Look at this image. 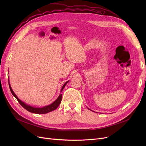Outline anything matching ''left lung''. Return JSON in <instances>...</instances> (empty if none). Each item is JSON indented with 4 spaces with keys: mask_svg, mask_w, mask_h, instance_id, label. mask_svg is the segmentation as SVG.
Instances as JSON below:
<instances>
[{
    "mask_svg": "<svg viewBox=\"0 0 146 146\" xmlns=\"http://www.w3.org/2000/svg\"><path fill=\"white\" fill-rule=\"evenodd\" d=\"M88 109H89V108H88Z\"/></svg>",
    "mask_w": 146,
    "mask_h": 146,
    "instance_id": "left-lung-1",
    "label": "left lung"
}]
</instances>
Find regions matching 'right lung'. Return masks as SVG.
Masks as SVG:
<instances>
[{
  "label": "right lung",
  "instance_id": "right-lung-1",
  "mask_svg": "<svg viewBox=\"0 0 146 146\" xmlns=\"http://www.w3.org/2000/svg\"><path fill=\"white\" fill-rule=\"evenodd\" d=\"M8 82H9V88L11 90V92L12 94L13 95V96L15 97L17 99V101H18V102L21 104V105L23 107V108H24L26 110H27L28 111L30 112H32V113H37V114H44V113H47L48 112H50L51 111H52L54 110H55L56 109H57L58 108V106H59V105L61 103V99H62V94H60L59 96L57 98V99L53 103H52L51 104L48 105V106H45L42 107V108H34V107H33L30 105H27L26 104H25L24 102L21 101L20 99L17 97V96L15 94V93L13 92V91L10 85V83H9V80L8 79ZM68 82V81L66 82L63 86L61 88V92H62V90H63L64 88L65 87V86L66 85V84Z\"/></svg>",
  "mask_w": 146,
  "mask_h": 146
}]
</instances>
